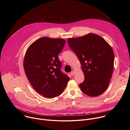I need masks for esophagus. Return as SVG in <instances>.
Returning a JSON list of instances; mask_svg holds the SVG:
<instances>
[{
  "label": "esophagus",
  "instance_id": "esophagus-1",
  "mask_svg": "<svg viewBox=\"0 0 130 130\" xmlns=\"http://www.w3.org/2000/svg\"><path fill=\"white\" fill-rule=\"evenodd\" d=\"M70 74H71V75L72 76H73L74 75H75V71H74L73 70H72V71L70 72Z\"/></svg>",
  "mask_w": 130,
  "mask_h": 130
}]
</instances>
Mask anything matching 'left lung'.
<instances>
[{
    "label": "left lung",
    "instance_id": "obj_1",
    "mask_svg": "<svg viewBox=\"0 0 130 130\" xmlns=\"http://www.w3.org/2000/svg\"><path fill=\"white\" fill-rule=\"evenodd\" d=\"M68 44L82 65L84 81L79 84L85 94L96 97L108 86L114 69L112 48L100 36L89 33L77 38H68Z\"/></svg>",
    "mask_w": 130,
    "mask_h": 130
}]
</instances>
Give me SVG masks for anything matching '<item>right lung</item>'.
<instances>
[{
  "label": "right lung",
  "instance_id": "obj_1",
  "mask_svg": "<svg viewBox=\"0 0 130 130\" xmlns=\"http://www.w3.org/2000/svg\"><path fill=\"white\" fill-rule=\"evenodd\" d=\"M65 43L64 39L43 37L34 42L25 53L26 75L34 89L46 98L60 95L70 80L61 71L58 58Z\"/></svg>",
  "mask_w": 130,
  "mask_h": 130
}]
</instances>
